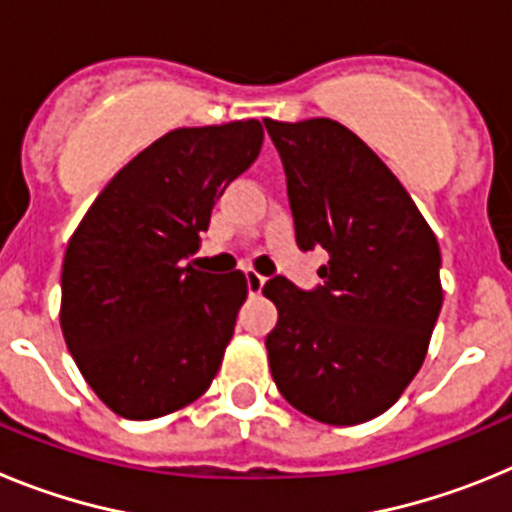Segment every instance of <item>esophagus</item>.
Here are the masks:
<instances>
[{"label":"esophagus","instance_id":"1","mask_svg":"<svg viewBox=\"0 0 512 512\" xmlns=\"http://www.w3.org/2000/svg\"><path fill=\"white\" fill-rule=\"evenodd\" d=\"M246 284H248V295H261L266 277H261V274H256V271H246Z\"/></svg>","mask_w":512,"mask_h":512}]
</instances>
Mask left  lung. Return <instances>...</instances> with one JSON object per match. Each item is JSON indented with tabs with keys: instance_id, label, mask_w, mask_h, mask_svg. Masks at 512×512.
I'll return each mask as SVG.
<instances>
[{
	"instance_id": "left-lung-1",
	"label": "left lung",
	"mask_w": 512,
	"mask_h": 512,
	"mask_svg": "<svg viewBox=\"0 0 512 512\" xmlns=\"http://www.w3.org/2000/svg\"><path fill=\"white\" fill-rule=\"evenodd\" d=\"M287 174L297 246L323 248L315 289L264 284L279 310L271 377L284 400L328 425L390 410L431 343L441 312L433 230L382 158L341 122L264 120Z\"/></svg>"
}]
</instances>
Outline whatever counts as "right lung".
Instances as JSON below:
<instances>
[{"label": "right lung", "mask_w": 512, "mask_h": 512, "mask_svg": "<svg viewBox=\"0 0 512 512\" xmlns=\"http://www.w3.org/2000/svg\"><path fill=\"white\" fill-rule=\"evenodd\" d=\"M259 120L179 128L102 189L61 271V330L99 400L130 420L182 410L207 392L246 302L243 271L187 259L212 207L256 161Z\"/></svg>", "instance_id": "add662e5"}]
</instances>
